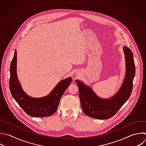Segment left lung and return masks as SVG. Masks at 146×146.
<instances>
[{
    "mask_svg": "<svg viewBox=\"0 0 146 146\" xmlns=\"http://www.w3.org/2000/svg\"><path fill=\"white\" fill-rule=\"evenodd\" d=\"M125 60V75L123 83L111 98L99 97L91 87L79 80H76L79 88L81 107L89 117L98 119H108L112 117L129 98L135 74V66L133 54L128 47L123 48Z\"/></svg>",
    "mask_w": 146,
    "mask_h": 146,
    "instance_id": "8db88e82",
    "label": "left lung"
}]
</instances>
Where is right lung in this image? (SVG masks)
Returning <instances> with one entry per match:
<instances>
[{
	"instance_id": "add662e5",
	"label": "right lung",
	"mask_w": 146,
	"mask_h": 146,
	"mask_svg": "<svg viewBox=\"0 0 146 146\" xmlns=\"http://www.w3.org/2000/svg\"><path fill=\"white\" fill-rule=\"evenodd\" d=\"M15 50L10 66V89L11 95L21 108L30 116L46 117L52 115L57 110L60 98L72 82V78L62 80L47 96L33 98L23 90L17 73V53Z\"/></svg>"
}]
</instances>
